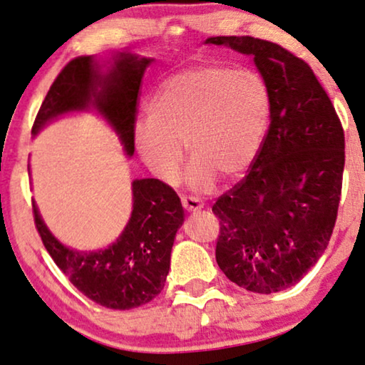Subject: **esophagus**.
<instances>
[{
  "instance_id": "esophagus-1",
  "label": "esophagus",
  "mask_w": 365,
  "mask_h": 365,
  "mask_svg": "<svg viewBox=\"0 0 365 365\" xmlns=\"http://www.w3.org/2000/svg\"><path fill=\"white\" fill-rule=\"evenodd\" d=\"M180 202H182V207L185 208L187 212L200 210V208L203 207V203L198 200V198L190 197V195H182V197H180Z\"/></svg>"
}]
</instances>
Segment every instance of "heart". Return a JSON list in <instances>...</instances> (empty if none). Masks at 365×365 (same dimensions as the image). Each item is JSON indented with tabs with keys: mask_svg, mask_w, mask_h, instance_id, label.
<instances>
[{
	"mask_svg": "<svg viewBox=\"0 0 365 365\" xmlns=\"http://www.w3.org/2000/svg\"><path fill=\"white\" fill-rule=\"evenodd\" d=\"M265 80L252 70L202 66L167 78L147 103V120L135 126L142 162L165 183L177 182L187 145L193 162L187 183L207 192L218 175H244L259 155L270 120Z\"/></svg>",
	"mask_w": 365,
	"mask_h": 365,
	"instance_id": "obj_1",
	"label": "heart"
}]
</instances>
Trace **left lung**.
I'll use <instances>...</instances> for the list:
<instances>
[{
  "instance_id": "1",
  "label": "left lung",
  "mask_w": 365,
  "mask_h": 365,
  "mask_svg": "<svg viewBox=\"0 0 365 365\" xmlns=\"http://www.w3.org/2000/svg\"><path fill=\"white\" fill-rule=\"evenodd\" d=\"M254 56L272 110L249 173L217 198L215 259L239 287L272 294L297 284L327 249L346 162L344 128L302 58L254 36L208 38Z\"/></svg>"
}]
</instances>
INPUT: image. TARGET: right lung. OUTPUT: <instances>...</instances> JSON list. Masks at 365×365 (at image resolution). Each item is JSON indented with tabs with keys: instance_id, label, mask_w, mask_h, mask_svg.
Here are the masks:
<instances>
[{
	"instance_id": "add662e5",
	"label": "right lung",
	"mask_w": 365,
	"mask_h": 365,
	"mask_svg": "<svg viewBox=\"0 0 365 365\" xmlns=\"http://www.w3.org/2000/svg\"><path fill=\"white\" fill-rule=\"evenodd\" d=\"M150 61V58L121 53L113 70L101 75L91 56L73 58L50 86L31 133L36 135L58 115L93 105L113 125L125 152L133 155L140 86ZM132 190L133 212L125 232L108 249L90 254L61 245L43 223L33 202L36 230L58 269L85 297L106 309L140 307L162 292L175 233L183 222L177 192L162 180H135Z\"/></svg>"
}]
</instances>
